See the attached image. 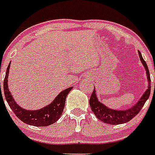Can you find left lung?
<instances>
[{
	"instance_id": "obj_1",
	"label": "left lung",
	"mask_w": 155,
	"mask_h": 155,
	"mask_svg": "<svg viewBox=\"0 0 155 155\" xmlns=\"http://www.w3.org/2000/svg\"><path fill=\"white\" fill-rule=\"evenodd\" d=\"M139 57H140V61L142 62V64H143L146 71L149 85L146 93H144L140 100L138 101L137 103L134 105V106L131 107L128 110H116L110 109L98 101V99L97 97L95 88H93V92L91 95L90 99H89V105H90L92 111L94 113L97 118L102 122L113 125L121 124L128 122L140 112V110L142 109V107L146 103V101H147V99L149 98V97L150 95V75L146 62H145V60L141 56V54L140 52H139Z\"/></svg>"
}]
</instances>
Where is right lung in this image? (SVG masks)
Instances as JSON below:
<instances>
[{
    "instance_id": "1",
    "label": "right lung",
    "mask_w": 155,
    "mask_h": 155,
    "mask_svg": "<svg viewBox=\"0 0 155 155\" xmlns=\"http://www.w3.org/2000/svg\"><path fill=\"white\" fill-rule=\"evenodd\" d=\"M10 63L7 67L6 73L5 76L4 84V94L5 100L9 104V107L11 108L13 112L15 115L25 124L29 125H33L36 127H44V126H49L53 124L54 123L57 122L61 117L65 107V101L67 94L72 88H69L65 89L59 93L57 97L49 104V106H46L45 108L37 110H28L22 109L15 101L11 93H9L8 88V75H9V70ZM0 90H1V82H0ZM2 93V90H1Z\"/></svg>"
}]
</instances>
